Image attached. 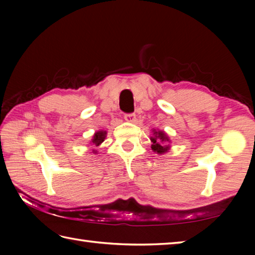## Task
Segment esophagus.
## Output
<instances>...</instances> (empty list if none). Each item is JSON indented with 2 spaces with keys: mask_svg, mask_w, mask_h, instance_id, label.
<instances>
[{
  "mask_svg": "<svg viewBox=\"0 0 255 255\" xmlns=\"http://www.w3.org/2000/svg\"><path fill=\"white\" fill-rule=\"evenodd\" d=\"M125 121L134 124L137 121V118H136V115H133V114H127V115H125Z\"/></svg>",
  "mask_w": 255,
  "mask_h": 255,
  "instance_id": "obj_1",
  "label": "esophagus"
}]
</instances>
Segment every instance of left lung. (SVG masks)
Listing matches in <instances>:
<instances>
[{
    "label": "left lung",
    "instance_id": "obj_1",
    "mask_svg": "<svg viewBox=\"0 0 255 255\" xmlns=\"http://www.w3.org/2000/svg\"><path fill=\"white\" fill-rule=\"evenodd\" d=\"M151 140V149L156 154H164L169 152L171 149V140L170 137L167 136L166 132L160 129H152V136L150 137Z\"/></svg>",
    "mask_w": 255,
    "mask_h": 255
}]
</instances>
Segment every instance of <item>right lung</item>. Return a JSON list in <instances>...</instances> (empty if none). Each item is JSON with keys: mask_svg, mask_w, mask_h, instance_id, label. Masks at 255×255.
Masks as SVG:
<instances>
[{"mask_svg": "<svg viewBox=\"0 0 255 255\" xmlns=\"http://www.w3.org/2000/svg\"><path fill=\"white\" fill-rule=\"evenodd\" d=\"M106 136H107V131H105V130H97V131H95V133L93 134V137H92V139H91L90 144L92 145V147H94V148L99 147V145H101L103 143V141H104ZM92 153L97 154V153H99V151L93 149V151H92Z\"/></svg>", "mask_w": 255, "mask_h": 255, "instance_id": "obj_1", "label": "right lung"}]
</instances>
